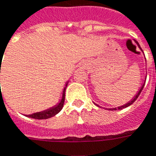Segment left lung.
Returning <instances> with one entry per match:
<instances>
[{
	"label": "left lung",
	"instance_id": "8db88e82",
	"mask_svg": "<svg viewBox=\"0 0 156 156\" xmlns=\"http://www.w3.org/2000/svg\"><path fill=\"white\" fill-rule=\"evenodd\" d=\"M134 41H135V42H136V45H137V47L139 48L141 50H142V48H141L140 45H139V43L136 42V40H134ZM142 51H143V50H142ZM145 81H146V79H144V83H143L142 86L140 87V89H139V90H138V92L136 93V95H135V96H134V97H133V98H132V99H131V101H128L127 103H126V104H125V105H122V106H120V107H118V108H108V109H110V110H117V109H119V110H120V109H123V108H127V107H129V106H131V105L132 104V103H133V102H134V101H136V99H137V97H138V96H139V95H140V93H141V92H142V90H143L144 87ZM97 106H98V105H97Z\"/></svg>",
	"mask_w": 156,
	"mask_h": 156
}]
</instances>
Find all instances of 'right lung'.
Masks as SVG:
<instances>
[{
	"label": "right lung",
	"mask_w": 156,
	"mask_h": 156,
	"mask_svg": "<svg viewBox=\"0 0 156 156\" xmlns=\"http://www.w3.org/2000/svg\"><path fill=\"white\" fill-rule=\"evenodd\" d=\"M68 82L66 83V86L63 89V92H62V96H61V99H60V102H58L57 104L55 105L54 107L49 108L46 109V110H43L42 112H37V113H35V114H29V115H25L29 118L36 119H49L51 117H54L55 115L60 113L61 111V109L63 108V106H64V101H65V93H66V86L68 84ZM1 84V83H0Z\"/></svg>",
	"instance_id": "1"
}]
</instances>
